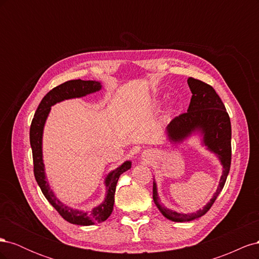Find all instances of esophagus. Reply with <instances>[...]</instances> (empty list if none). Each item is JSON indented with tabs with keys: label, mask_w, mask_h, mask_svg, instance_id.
<instances>
[{
	"label": "esophagus",
	"mask_w": 259,
	"mask_h": 259,
	"mask_svg": "<svg viewBox=\"0 0 259 259\" xmlns=\"http://www.w3.org/2000/svg\"><path fill=\"white\" fill-rule=\"evenodd\" d=\"M143 156H144V159H145V158H148V156H149V152H144V155H143Z\"/></svg>",
	"instance_id": "esophagus-1"
}]
</instances>
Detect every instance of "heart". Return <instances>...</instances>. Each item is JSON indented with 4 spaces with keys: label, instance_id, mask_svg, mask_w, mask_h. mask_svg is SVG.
I'll list each match as a JSON object with an SVG mask.
<instances>
[{
    "label": "heart",
    "instance_id": "heart-1",
    "mask_svg": "<svg viewBox=\"0 0 259 259\" xmlns=\"http://www.w3.org/2000/svg\"><path fill=\"white\" fill-rule=\"evenodd\" d=\"M161 103L162 101L160 100V99H154L153 101H152V105H153V107H159L160 105H161ZM175 112V107L174 106H169L168 108H167V110H166V112H165V117L166 119H168V117L173 114Z\"/></svg>",
    "mask_w": 259,
    "mask_h": 259
}]
</instances>
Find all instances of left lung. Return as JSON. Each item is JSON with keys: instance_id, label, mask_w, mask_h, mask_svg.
I'll return each mask as SVG.
<instances>
[{"instance_id": "obj_1", "label": "left lung", "mask_w": 259, "mask_h": 259, "mask_svg": "<svg viewBox=\"0 0 259 259\" xmlns=\"http://www.w3.org/2000/svg\"><path fill=\"white\" fill-rule=\"evenodd\" d=\"M188 85L192 93L189 108L186 113L171 121L165 128L167 142L178 147L193 136L199 137L201 146L216 155L221 162L223 171L219 186L206 204L195 213H178L161 203L158 185L153 178V200L160 213L168 221L186 223L198 219L207 213L225 186L231 164V123L225 105L210 85L189 77Z\"/></svg>"}]
</instances>
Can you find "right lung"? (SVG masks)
<instances>
[{
    "label": "right lung",
    "instance_id": "right-lung-1",
    "mask_svg": "<svg viewBox=\"0 0 259 259\" xmlns=\"http://www.w3.org/2000/svg\"><path fill=\"white\" fill-rule=\"evenodd\" d=\"M101 89H103V83L93 80H72L56 86V88L46 94V96L38 105L30 127V145L31 149H32L34 176L36 183L38 187L41 188L45 198L48 199L55 209L61 215V217L73 225L92 226L97 223L105 222L111 215L114 205L116 183L119 180L120 175L132 167V161H125L121 165L107 174L104 180L106 194L104 201L100 204L94 206L91 210L88 211L80 208H73L72 206L65 204L64 202L57 198L56 193L54 192L50 186L48 177H46L43 160L44 127L53 106L64 100L85 97L91 95V94L99 92Z\"/></svg>",
    "mask_w": 259,
    "mask_h": 259
}]
</instances>
